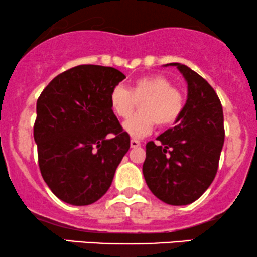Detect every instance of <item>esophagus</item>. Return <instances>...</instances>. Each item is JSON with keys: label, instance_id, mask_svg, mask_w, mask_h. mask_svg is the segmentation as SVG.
I'll use <instances>...</instances> for the list:
<instances>
[{"label": "esophagus", "instance_id": "esophagus-1", "mask_svg": "<svg viewBox=\"0 0 257 257\" xmlns=\"http://www.w3.org/2000/svg\"><path fill=\"white\" fill-rule=\"evenodd\" d=\"M140 141L139 140H135V139H132L131 140V147H133V149H135V147H139L140 146Z\"/></svg>", "mask_w": 257, "mask_h": 257}]
</instances>
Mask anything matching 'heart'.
I'll return each instance as SVG.
<instances>
[{"instance_id":"1","label":"heart","mask_w":257,"mask_h":257,"mask_svg":"<svg viewBox=\"0 0 257 257\" xmlns=\"http://www.w3.org/2000/svg\"><path fill=\"white\" fill-rule=\"evenodd\" d=\"M137 102H140V112L123 123V131L134 139L151 134L155 124H174L185 107V98L181 91L173 88L169 79L159 75L139 78L129 89L117 85L110 94V106L119 118L131 116Z\"/></svg>"}]
</instances>
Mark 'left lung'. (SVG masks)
I'll use <instances>...</instances> for the list:
<instances>
[{"mask_svg":"<svg viewBox=\"0 0 257 257\" xmlns=\"http://www.w3.org/2000/svg\"><path fill=\"white\" fill-rule=\"evenodd\" d=\"M176 66L187 83V100L172 129L146 145L144 178L151 192L170 205H187L209 188L225 141L223 111L211 85L192 69Z\"/></svg>","mask_w":257,"mask_h":257,"instance_id":"obj_1","label":"left lung"}]
</instances>
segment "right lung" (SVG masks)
<instances>
[{
	"label": "right lung",
	"instance_id": "1",
	"mask_svg": "<svg viewBox=\"0 0 257 257\" xmlns=\"http://www.w3.org/2000/svg\"><path fill=\"white\" fill-rule=\"evenodd\" d=\"M124 78L113 67L79 65L52 79L37 100L34 139L41 174L67 204L101 198L131 147L110 106L112 89Z\"/></svg>",
	"mask_w": 257,
	"mask_h": 257
}]
</instances>
